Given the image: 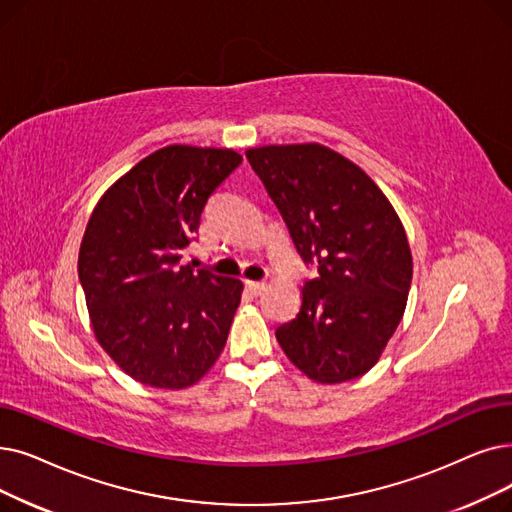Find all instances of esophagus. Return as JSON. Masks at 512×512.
<instances>
[{
	"mask_svg": "<svg viewBox=\"0 0 512 512\" xmlns=\"http://www.w3.org/2000/svg\"><path fill=\"white\" fill-rule=\"evenodd\" d=\"M247 288L251 295H261L265 291V282L263 280H247Z\"/></svg>",
	"mask_w": 512,
	"mask_h": 512,
	"instance_id": "34e87169",
	"label": "esophagus"
}]
</instances>
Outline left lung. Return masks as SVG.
Returning <instances> with one entry per match:
<instances>
[{"label":"left lung","instance_id":"1","mask_svg":"<svg viewBox=\"0 0 512 512\" xmlns=\"http://www.w3.org/2000/svg\"><path fill=\"white\" fill-rule=\"evenodd\" d=\"M305 265L295 320L276 339L309 379L343 383L381 358L404 316L412 255L402 221L370 177L320 144L247 150Z\"/></svg>","mask_w":512,"mask_h":512}]
</instances>
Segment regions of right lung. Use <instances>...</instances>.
I'll use <instances>...</instances> for the list:
<instances>
[{
  "label": "right lung",
  "instance_id": "obj_1",
  "mask_svg": "<svg viewBox=\"0 0 512 512\" xmlns=\"http://www.w3.org/2000/svg\"><path fill=\"white\" fill-rule=\"evenodd\" d=\"M242 163L234 150L167 146L106 190L79 249L98 343L142 385L184 389L224 351L238 278L182 265L209 196Z\"/></svg>",
  "mask_w": 512,
  "mask_h": 512
}]
</instances>
